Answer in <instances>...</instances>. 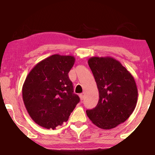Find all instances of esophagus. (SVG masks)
Instances as JSON below:
<instances>
[{
    "label": "esophagus",
    "mask_w": 155,
    "mask_h": 155,
    "mask_svg": "<svg viewBox=\"0 0 155 155\" xmlns=\"http://www.w3.org/2000/svg\"><path fill=\"white\" fill-rule=\"evenodd\" d=\"M79 96H80V98H81V101H83L84 100V95L83 94H81L80 95H79Z\"/></svg>",
    "instance_id": "esophagus-1"
}]
</instances>
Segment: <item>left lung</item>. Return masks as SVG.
Segmentation results:
<instances>
[{
    "mask_svg": "<svg viewBox=\"0 0 155 155\" xmlns=\"http://www.w3.org/2000/svg\"><path fill=\"white\" fill-rule=\"evenodd\" d=\"M88 64L96 82L99 101L86 114L98 127L111 129L124 122L134 111L138 96L135 79L113 57H92Z\"/></svg>",
    "mask_w": 155,
    "mask_h": 155,
    "instance_id": "1",
    "label": "left lung"
}]
</instances>
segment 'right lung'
<instances>
[{
    "instance_id": "1",
    "label": "right lung",
    "mask_w": 155,
    "mask_h": 155,
    "mask_svg": "<svg viewBox=\"0 0 155 155\" xmlns=\"http://www.w3.org/2000/svg\"><path fill=\"white\" fill-rule=\"evenodd\" d=\"M75 61L70 55L56 54L37 64L22 86V98L36 124L54 129L67 122L80 98L68 77Z\"/></svg>"
}]
</instances>
